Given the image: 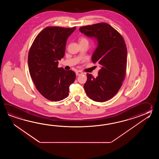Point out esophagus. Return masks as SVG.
I'll return each mask as SVG.
<instances>
[{"label":"esophagus","mask_w":159,"mask_h":159,"mask_svg":"<svg viewBox=\"0 0 159 159\" xmlns=\"http://www.w3.org/2000/svg\"><path fill=\"white\" fill-rule=\"evenodd\" d=\"M75 74L77 75H82V74H84V73L82 72V71H80V70H78V71H77L75 72Z\"/></svg>","instance_id":"34e87169"}]
</instances>
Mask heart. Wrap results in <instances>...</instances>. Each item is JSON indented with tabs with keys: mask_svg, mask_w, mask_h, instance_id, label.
<instances>
[{
	"mask_svg": "<svg viewBox=\"0 0 159 159\" xmlns=\"http://www.w3.org/2000/svg\"><path fill=\"white\" fill-rule=\"evenodd\" d=\"M80 44H89V40L88 39L84 36H81L79 38Z\"/></svg>",
	"mask_w": 159,
	"mask_h": 159,
	"instance_id": "b5f03b06",
	"label": "heart"
}]
</instances>
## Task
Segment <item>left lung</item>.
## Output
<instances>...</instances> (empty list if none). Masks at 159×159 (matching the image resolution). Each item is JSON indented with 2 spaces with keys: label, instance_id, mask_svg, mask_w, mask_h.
<instances>
[{
  "label": "left lung",
  "instance_id": "1",
  "mask_svg": "<svg viewBox=\"0 0 159 159\" xmlns=\"http://www.w3.org/2000/svg\"><path fill=\"white\" fill-rule=\"evenodd\" d=\"M80 30L97 39L98 47L92 61L101 66L97 78L87 74L84 90L94 101H107L117 94L125 78L127 56L125 41L118 31L106 23L81 27Z\"/></svg>",
  "mask_w": 159,
  "mask_h": 159
}]
</instances>
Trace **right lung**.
<instances>
[{
	"label": "right lung",
	"instance_id": "right-lung-1",
	"mask_svg": "<svg viewBox=\"0 0 159 159\" xmlns=\"http://www.w3.org/2000/svg\"><path fill=\"white\" fill-rule=\"evenodd\" d=\"M75 28L46 27L37 34L29 51L30 77L39 92L51 101L66 98L69 87L75 82V71L58 68V61L64 57L67 39Z\"/></svg>",
	"mask_w": 159,
	"mask_h": 159
}]
</instances>
